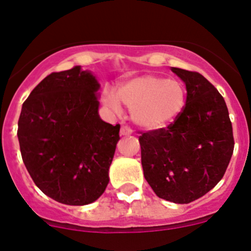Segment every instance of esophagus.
<instances>
[{"label": "esophagus", "instance_id": "obj_1", "mask_svg": "<svg viewBox=\"0 0 251 251\" xmlns=\"http://www.w3.org/2000/svg\"><path fill=\"white\" fill-rule=\"evenodd\" d=\"M131 133H132V130H131L128 126H123V127H121V130H120L121 136H128V134H131Z\"/></svg>", "mask_w": 251, "mask_h": 251}]
</instances>
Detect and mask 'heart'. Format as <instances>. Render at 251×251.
<instances>
[{
  "label": "heart",
  "instance_id": "1",
  "mask_svg": "<svg viewBox=\"0 0 251 251\" xmlns=\"http://www.w3.org/2000/svg\"><path fill=\"white\" fill-rule=\"evenodd\" d=\"M102 103L114 114L121 105L130 108L131 119L144 130H159L174 123L185 109L188 92L180 80L143 75L119 83L115 92L104 89Z\"/></svg>",
  "mask_w": 251,
  "mask_h": 251
}]
</instances>
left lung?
<instances>
[{
	"label": "left lung",
	"mask_w": 251,
	"mask_h": 251,
	"mask_svg": "<svg viewBox=\"0 0 251 251\" xmlns=\"http://www.w3.org/2000/svg\"><path fill=\"white\" fill-rule=\"evenodd\" d=\"M185 83V109L166 128L139 136L144 178L160 199L190 203L210 191L233 152L225 100L202 75L171 68Z\"/></svg>",
	"instance_id": "1"
}]
</instances>
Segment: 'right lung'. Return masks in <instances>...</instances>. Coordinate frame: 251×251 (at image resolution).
<instances>
[{
    "label": "right lung",
    "mask_w": 251,
    "mask_h": 251,
    "mask_svg": "<svg viewBox=\"0 0 251 251\" xmlns=\"http://www.w3.org/2000/svg\"><path fill=\"white\" fill-rule=\"evenodd\" d=\"M100 83L80 66L46 77L24 102L18 138L43 194L68 205L96 201L109 183L120 125L99 115Z\"/></svg>",
    "instance_id": "add662e5"
}]
</instances>
